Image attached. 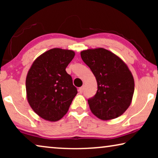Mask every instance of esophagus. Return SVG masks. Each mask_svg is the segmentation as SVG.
Masks as SVG:
<instances>
[{
	"mask_svg": "<svg viewBox=\"0 0 158 158\" xmlns=\"http://www.w3.org/2000/svg\"><path fill=\"white\" fill-rule=\"evenodd\" d=\"M83 90H84V86H82V87L79 88V89H78V91L80 92V94H82V93L83 92Z\"/></svg>",
	"mask_w": 158,
	"mask_h": 158,
	"instance_id": "esophagus-1",
	"label": "esophagus"
}]
</instances>
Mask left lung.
<instances>
[{
    "label": "left lung",
    "mask_w": 158,
    "mask_h": 158,
    "mask_svg": "<svg viewBox=\"0 0 158 158\" xmlns=\"http://www.w3.org/2000/svg\"><path fill=\"white\" fill-rule=\"evenodd\" d=\"M81 55L98 85L95 96L88 99L92 113L102 120L118 117L128 109L135 90V82L128 67L103 48L82 51Z\"/></svg>",
    "instance_id": "1"
}]
</instances>
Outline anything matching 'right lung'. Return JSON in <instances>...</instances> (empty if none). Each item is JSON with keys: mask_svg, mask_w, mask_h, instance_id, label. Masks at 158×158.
<instances>
[{"mask_svg": "<svg viewBox=\"0 0 158 158\" xmlns=\"http://www.w3.org/2000/svg\"><path fill=\"white\" fill-rule=\"evenodd\" d=\"M72 50L55 48L40 55L30 68L26 80L27 99L40 117L56 122L68 112L77 90L65 69L72 61Z\"/></svg>", "mask_w": 158, "mask_h": 158, "instance_id": "obj_1", "label": "right lung"}]
</instances>
